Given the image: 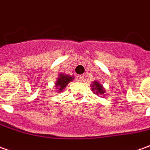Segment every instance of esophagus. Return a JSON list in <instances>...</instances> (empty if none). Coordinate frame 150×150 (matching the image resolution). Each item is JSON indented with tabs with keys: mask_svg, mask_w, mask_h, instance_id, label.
Here are the masks:
<instances>
[{
	"mask_svg": "<svg viewBox=\"0 0 150 150\" xmlns=\"http://www.w3.org/2000/svg\"><path fill=\"white\" fill-rule=\"evenodd\" d=\"M78 79H79V81H83V75H79V77H78Z\"/></svg>",
	"mask_w": 150,
	"mask_h": 150,
	"instance_id": "obj_1",
	"label": "esophagus"
}]
</instances>
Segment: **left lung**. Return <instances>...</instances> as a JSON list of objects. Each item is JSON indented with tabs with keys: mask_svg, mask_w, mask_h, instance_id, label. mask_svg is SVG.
Instances as JSON below:
<instances>
[{
	"mask_svg": "<svg viewBox=\"0 0 150 150\" xmlns=\"http://www.w3.org/2000/svg\"><path fill=\"white\" fill-rule=\"evenodd\" d=\"M91 86H92V90L93 91L94 93H96L97 95H98V94H104L105 89L103 88V86L100 83H98V81H94L93 83V84H91Z\"/></svg>",
	"mask_w": 150,
	"mask_h": 150,
	"instance_id": "left-lung-1",
	"label": "left lung"
}]
</instances>
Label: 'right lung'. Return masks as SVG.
Instances as JSON below:
<instances>
[{
    "label": "right lung",
    "mask_w": 150,
    "mask_h": 150,
    "mask_svg": "<svg viewBox=\"0 0 150 150\" xmlns=\"http://www.w3.org/2000/svg\"><path fill=\"white\" fill-rule=\"evenodd\" d=\"M74 79L73 76H70V75H67V74H60L58 79H57L56 82V88L58 89V92H62V90H64L67 85Z\"/></svg>",
    "instance_id": "obj_1"
}]
</instances>
